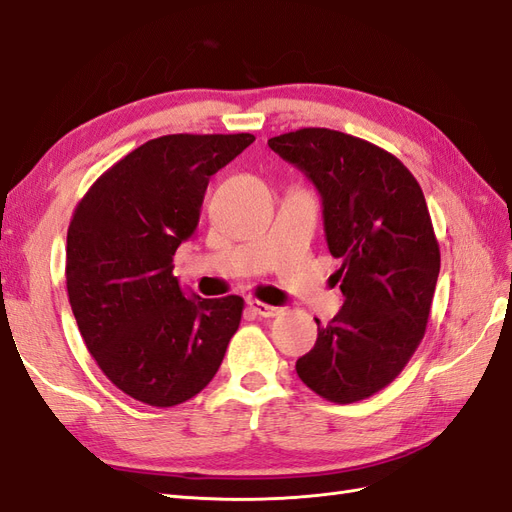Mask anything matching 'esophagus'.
Here are the masks:
<instances>
[{
	"instance_id": "esophagus-1",
	"label": "esophagus",
	"mask_w": 512,
	"mask_h": 512,
	"mask_svg": "<svg viewBox=\"0 0 512 512\" xmlns=\"http://www.w3.org/2000/svg\"><path fill=\"white\" fill-rule=\"evenodd\" d=\"M247 305H250L254 314H258L262 318H273V316L282 314V307H273V305H267V303L256 301V299H250V301H247Z\"/></svg>"
}]
</instances>
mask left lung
<instances>
[{"label": "left lung", "instance_id": "1", "mask_svg": "<svg viewBox=\"0 0 512 512\" xmlns=\"http://www.w3.org/2000/svg\"><path fill=\"white\" fill-rule=\"evenodd\" d=\"M322 196L329 250L344 305L320 327L297 374L333 404L389 386L425 335L440 273V245L421 185L386 149L329 128L269 138Z\"/></svg>", "mask_w": 512, "mask_h": 512}]
</instances>
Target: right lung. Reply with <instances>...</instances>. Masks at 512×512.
Segmentation results:
<instances>
[{
	"mask_svg": "<svg viewBox=\"0 0 512 512\" xmlns=\"http://www.w3.org/2000/svg\"><path fill=\"white\" fill-rule=\"evenodd\" d=\"M254 134H168L102 173L68 226L66 286L83 342L119 391L170 408L213 380L243 299H188L173 275L211 175Z\"/></svg>",
	"mask_w": 512,
	"mask_h": 512,
	"instance_id": "right-lung-1",
	"label": "right lung"
}]
</instances>
